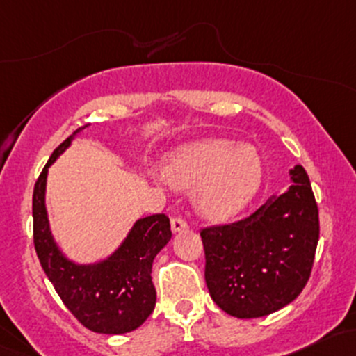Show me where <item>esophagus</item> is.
I'll return each instance as SVG.
<instances>
[{
	"mask_svg": "<svg viewBox=\"0 0 356 356\" xmlns=\"http://www.w3.org/2000/svg\"><path fill=\"white\" fill-rule=\"evenodd\" d=\"M170 226H172V232L174 233H181V232H184V229H187V222H186V220H182V218H172Z\"/></svg>",
	"mask_w": 356,
	"mask_h": 356,
	"instance_id": "34e87169",
	"label": "esophagus"
}]
</instances>
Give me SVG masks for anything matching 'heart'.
<instances>
[{
	"label": "heart",
	"mask_w": 356,
	"mask_h": 356,
	"mask_svg": "<svg viewBox=\"0 0 356 356\" xmlns=\"http://www.w3.org/2000/svg\"><path fill=\"white\" fill-rule=\"evenodd\" d=\"M264 167L260 154L250 143L209 138L179 148L167 159L163 175L172 186H197L196 204L204 216H233L259 189Z\"/></svg>",
	"instance_id": "heart-1"
}]
</instances>
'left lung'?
Instances as JSON below:
<instances>
[{
  "label": "left lung",
  "instance_id": "obj_1",
  "mask_svg": "<svg viewBox=\"0 0 356 356\" xmlns=\"http://www.w3.org/2000/svg\"><path fill=\"white\" fill-rule=\"evenodd\" d=\"M291 187L255 213L201 229L206 286L214 302L240 319L261 318L291 304L309 280L319 214L306 170L291 169Z\"/></svg>",
  "mask_w": 356,
  "mask_h": 356
}]
</instances>
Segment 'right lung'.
Instances as JSON below:
<instances>
[{"instance_id": "1", "label": "right lung", "mask_w": 356, "mask_h": 356, "mask_svg": "<svg viewBox=\"0 0 356 356\" xmlns=\"http://www.w3.org/2000/svg\"><path fill=\"white\" fill-rule=\"evenodd\" d=\"M83 128H77L54 150L35 182L32 206L35 252L58 298L83 326L103 334L130 333L145 323L155 307L157 292L152 282V264L160 250L169 243L170 221L165 214L142 218L135 222L123 243L106 260L97 264L79 265L60 252L47 216V174Z\"/></svg>"}]
</instances>
